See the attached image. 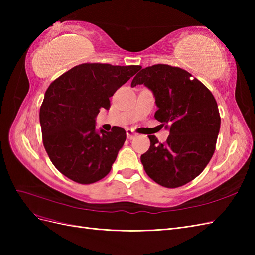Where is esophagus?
Returning <instances> with one entry per match:
<instances>
[{"mask_svg":"<svg viewBox=\"0 0 255 255\" xmlns=\"http://www.w3.org/2000/svg\"><path fill=\"white\" fill-rule=\"evenodd\" d=\"M127 136H128V138L129 140H132V139H134V138L137 136V134L134 132L133 129L128 128V129H127Z\"/></svg>","mask_w":255,"mask_h":255,"instance_id":"1","label":"esophagus"}]
</instances>
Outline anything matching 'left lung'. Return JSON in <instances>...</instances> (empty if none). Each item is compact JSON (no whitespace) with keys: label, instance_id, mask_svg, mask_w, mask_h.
<instances>
[{"label":"left lung","instance_id":"8db88e82","mask_svg":"<svg viewBox=\"0 0 255 255\" xmlns=\"http://www.w3.org/2000/svg\"><path fill=\"white\" fill-rule=\"evenodd\" d=\"M141 84L155 97L154 117L170 132L164 143L148 136L150 149L140 157L144 171L164 187L183 186L204 170L215 152L220 129L217 102L205 85L179 67H146L130 86Z\"/></svg>","mask_w":255,"mask_h":255}]
</instances>
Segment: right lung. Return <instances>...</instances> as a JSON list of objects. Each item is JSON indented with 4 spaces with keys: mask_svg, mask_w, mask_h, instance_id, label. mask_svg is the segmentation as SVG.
<instances>
[{
    "mask_svg": "<svg viewBox=\"0 0 255 255\" xmlns=\"http://www.w3.org/2000/svg\"><path fill=\"white\" fill-rule=\"evenodd\" d=\"M140 66L86 63L53 81L45 91L39 120L44 149L57 170L80 184H92L110 173L127 139L125 128L96 130L100 110Z\"/></svg>",
    "mask_w": 255,
    "mask_h": 255,
    "instance_id": "right-lung-1",
    "label": "right lung"
}]
</instances>
